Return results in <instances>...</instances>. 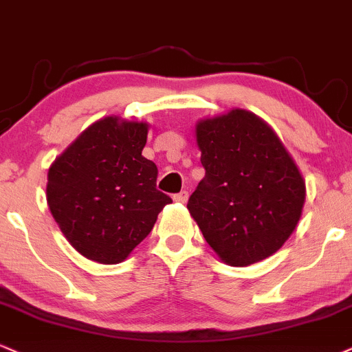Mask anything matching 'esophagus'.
Here are the masks:
<instances>
[{"label":"esophagus","instance_id":"34e87169","mask_svg":"<svg viewBox=\"0 0 352 352\" xmlns=\"http://www.w3.org/2000/svg\"><path fill=\"white\" fill-rule=\"evenodd\" d=\"M188 197H189L188 191H181V192L175 194V196H173V199H175L176 202H181V204H184V202L188 201Z\"/></svg>","mask_w":352,"mask_h":352}]
</instances>
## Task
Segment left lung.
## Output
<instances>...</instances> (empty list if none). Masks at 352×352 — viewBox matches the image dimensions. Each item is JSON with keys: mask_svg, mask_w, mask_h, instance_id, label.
<instances>
[{"mask_svg": "<svg viewBox=\"0 0 352 352\" xmlns=\"http://www.w3.org/2000/svg\"><path fill=\"white\" fill-rule=\"evenodd\" d=\"M196 142L206 176L188 209L206 242L232 267L274 255L307 197L290 153L262 118L242 109L197 122Z\"/></svg>", "mask_w": 352, "mask_h": 352, "instance_id": "1", "label": "left lung"}]
</instances>
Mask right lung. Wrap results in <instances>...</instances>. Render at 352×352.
Here are the masks:
<instances>
[{
  "label": "right lung",
  "instance_id": "right-lung-1",
  "mask_svg": "<svg viewBox=\"0 0 352 352\" xmlns=\"http://www.w3.org/2000/svg\"><path fill=\"white\" fill-rule=\"evenodd\" d=\"M148 123L105 117L77 136L47 173V206L70 245L94 262H123L171 197L142 156Z\"/></svg>",
  "mask_w": 352,
  "mask_h": 352
}]
</instances>
